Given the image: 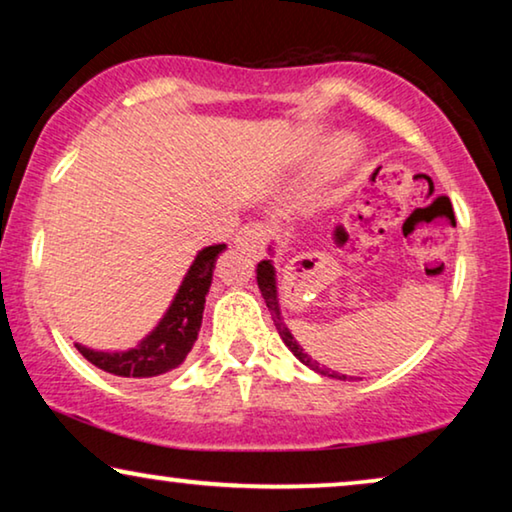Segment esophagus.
<instances>
[{
    "instance_id": "esophagus-1",
    "label": "esophagus",
    "mask_w": 512,
    "mask_h": 512,
    "mask_svg": "<svg viewBox=\"0 0 512 512\" xmlns=\"http://www.w3.org/2000/svg\"><path fill=\"white\" fill-rule=\"evenodd\" d=\"M235 244L244 251H249L251 256H263L265 249V226L263 223H247V226L240 228V233L235 235Z\"/></svg>"
}]
</instances>
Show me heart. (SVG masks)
I'll return each mask as SVG.
<instances>
[{
    "label": "heart",
    "instance_id": "obj_1",
    "mask_svg": "<svg viewBox=\"0 0 512 512\" xmlns=\"http://www.w3.org/2000/svg\"><path fill=\"white\" fill-rule=\"evenodd\" d=\"M356 156H359V146H356L352 139H338L328 151V156L321 165V179H333L338 177L340 172H345L349 165L354 163Z\"/></svg>",
    "mask_w": 512,
    "mask_h": 512
}]
</instances>
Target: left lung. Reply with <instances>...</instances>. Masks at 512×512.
I'll return each mask as SVG.
<instances>
[{"instance_id": "obj_1", "label": "left lung", "mask_w": 512, "mask_h": 512, "mask_svg": "<svg viewBox=\"0 0 512 512\" xmlns=\"http://www.w3.org/2000/svg\"><path fill=\"white\" fill-rule=\"evenodd\" d=\"M256 282H258V289H261L263 298H265V305H268V310H270V314H272V321H275L277 331H279V335H282L284 345L289 347L291 352L296 354L298 359L305 363V366H310L312 370H319L321 375H328V370H321L319 363L312 361L310 356H307V354L303 352V349H300V345H298L296 340H293L291 331H289V328H286V324H284L282 312H279V303H277V284H275V268H272V261H261V263H258V268H256ZM331 377H335V380H347V375H338V373H333ZM349 380H354V377H349Z\"/></svg>"}]
</instances>
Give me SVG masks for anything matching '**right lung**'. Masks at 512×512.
<instances>
[{
    "instance_id": "add662e5",
    "label": "right lung",
    "mask_w": 512,
    "mask_h": 512,
    "mask_svg": "<svg viewBox=\"0 0 512 512\" xmlns=\"http://www.w3.org/2000/svg\"><path fill=\"white\" fill-rule=\"evenodd\" d=\"M223 249H226V244H214V247H205L195 256L170 310L153 328V333L139 342V347L114 354L93 352V349L81 345H76V349L93 366L118 377L144 380V377H158L179 368L191 352L193 342L198 340L202 312H205V296L212 286L214 263Z\"/></svg>"
}]
</instances>
